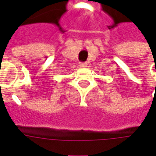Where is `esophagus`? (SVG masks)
Wrapping results in <instances>:
<instances>
[{"label": "esophagus", "instance_id": "34e87169", "mask_svg": "<svg viewBox=\"0 0 156 156\" xmlns=\"http://www.w3.org/2000/svg\"><path fill=\"white\" fill-rule=\"evenodd\" d=\"M87 62H81L80 63V67L81 68H87Z\"/></svg>", "mask_w": 156, "mask_h": 156}]
</instances>
